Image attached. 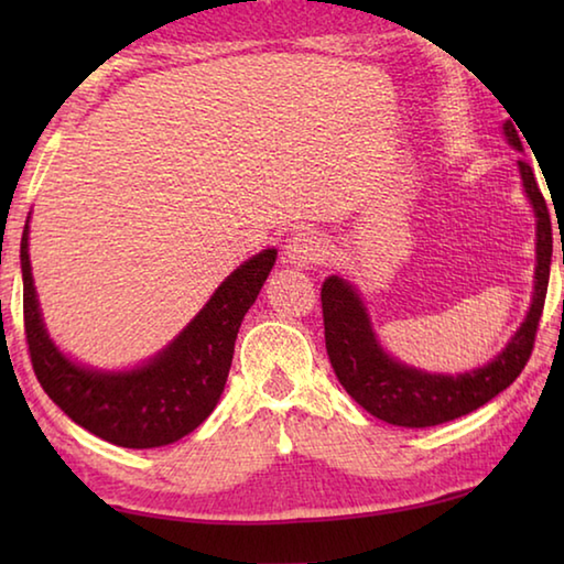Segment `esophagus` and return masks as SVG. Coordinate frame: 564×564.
I'll return each instance as SVG.
<instances>
[{
    "mask_svg": "<svg viewBox=\"0 0 564 564\" xmlns=\"http://www.w3.org/2000/svg\"><path fill=\"white\" fill-rule=\"evenodd\" d=\"M326 256V246L321 238L311 231L293 234L285 243V261L293 265H316Z\"/></svg>",
    "mask_w": 564,
    "mask_h": 564,
    "instance_id": "obj_1",
    "label": "esophagus"
}]
</instances>
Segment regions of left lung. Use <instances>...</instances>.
Instances as JSON below:
<instances>
[{
	"instance_id": "8db88e82",
	"label": "left lung",
	"mask_w": 564,
	"mask_h": 564,
	"mask_svg": "<svg viewBox=\"0 0 564 564\" xmlns=\"http://www.w3.org/2000/svg\"><path fill=\"white\" fill-rule=\"evenodd\" d=\"M505 137L522 151L518 129L512 121H505ZM524 194L530 196L534 216H538V269H534V295L530 313L514 338L498 358L488 366L470 370L463 376H433L420 373L415 368L400 366L378 346L366 316V308L338 275L323 281L321 305L323 326H326V350L330 366L336 370L340 386L358 405L370 415L386 420L390 425L403 427H431L447 423L460 415L473 413L502 393L528 366L534 348V336L545 308L550 259H552V221L545 196L534 181L532 166L520 161Z\"/></svg>"
}]
</instances>
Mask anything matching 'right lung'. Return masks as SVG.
Returning <instances> with one entry per match:
<instances>
[{
	"label": "right lung",
	"instance_id": "1",
	"mask_svg": "<svg viewBox=\"0 0 564 564\" xmlns=\"http://www.w3.org/2000/svg\"><path fill=\"white\" fill-rule=\"evenodd\" d=\"M19 256L24 336L44 393L84 431L137 451L176 443L212 415L231 370L238 328L275 263V248H269L236 269L149 366L131 373H99L66 360L46 336L32 281L30 226H24Z\"/></svg>",
	"mask_w": 564,
	"mask_h": 564
}]
</instances>
